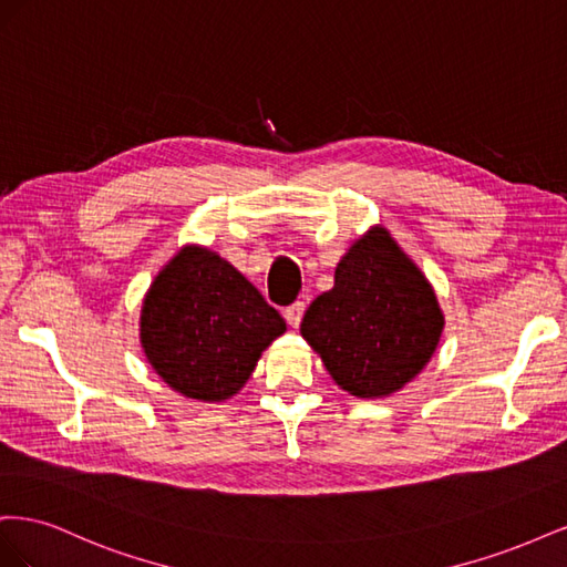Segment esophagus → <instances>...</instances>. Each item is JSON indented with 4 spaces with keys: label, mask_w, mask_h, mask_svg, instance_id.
<instances>
[{
    "label": "esophagus",
    "mask_w": 567,
    "mask_h": 567,
    "mask_svg": "<svg viewBox=\"0 0 567 567\" xmlns=\"http://www.w3.org/2000/svg\"><path fill=\"white\" fill-rule=\"evenodd\" d=\"M302 315H305V302H293V305L286 307V310H284L286 321H288L290 326H293V329H298V326H300Z\"/></svg>",
    "instance_id": "1"
}]
</instances>
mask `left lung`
Returning a JSON list of instances; mask_svg holds the SVG:
<instances>
[{
	"label": "left lung",
	"mask_w": 567,
	"mask_h": 567,
	"mask_svg": "<svg viewBox=\"0 0 567 567\" xmlns=\"http://www.w3.org/2000/svg\"><path fill=\"white\" fill-rule=\"evenodd\" d=\"M444 329L433 284L375 225L340 257L333 288L305 312L300 333L352 398H390L431 362Z\"/></svg>",
	"instance_id": "8db88e82"
}]
</instances>
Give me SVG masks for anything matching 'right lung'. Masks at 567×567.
<instances>
[{
    "label": "right lung",
    "instance_id": "right-lung-1",
    "mask_svg": "<svg viewBox=\"0 0 567 567\" xmlns=\"http://www.w3.org/2000/svg\"><path fill=\"white\" fill-rule=\"evenodd\" d=\"M286 321L215 250L186 244L151 281L140 317L146 362L175 392L225 402L241 390Z\"/></svg>",
    "mask_w": 567,
    "mask_h": 567
}]
</instances>
